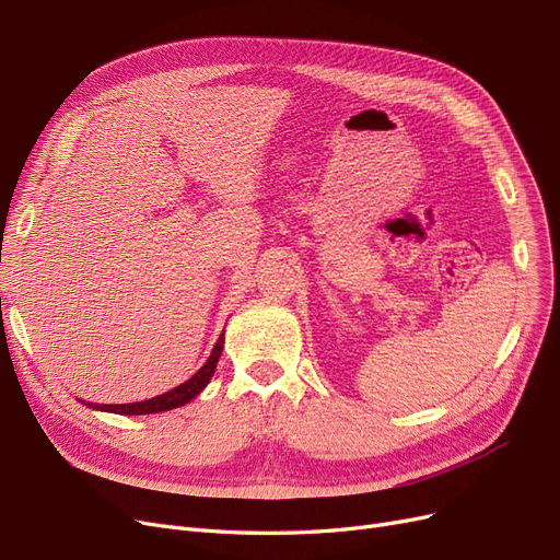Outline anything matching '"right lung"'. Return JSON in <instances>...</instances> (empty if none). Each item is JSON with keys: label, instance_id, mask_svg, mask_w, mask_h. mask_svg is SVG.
Instances as JSON below:
<instances>
[{"label": "right lung", "instance_id": "1", "mask_svg": "<svg viewBox=\"0 0 560 560\" xmlns=\"http://www.w3.org/2000/svg\"><path fill=\"white\" fill-rule=\"evenodd\" d=\"M224 350V334L217 340L212 354L208 357V361L199 369V373H194L187 382H183L180 386L172 388V392H166L162 396L149 398V400H141V402H128V405H95V402H86V407L91 409H101V411H114V415H124V417H139V415H158V411H166V409H176L187 405L191 398H197L206 384L210 382V377L214 375L217 369V361H220ZM84 402V400H82Z\"/></svg>", "mask_w": 560, "mask_h": 560}]
</instances>
